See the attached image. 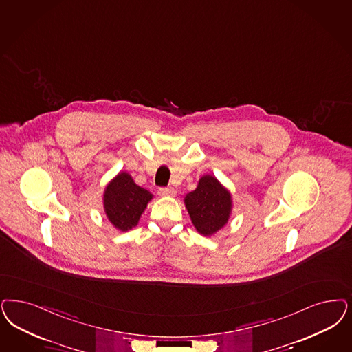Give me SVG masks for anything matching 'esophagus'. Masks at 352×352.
Returning a JSON list of instances; mask_svg holds the SVG:
<instances>
[{"label": "esophagus", "mask_w": 352, "mask_h": 352, "mask_svg": "<svg viewBox=\"0 0 352 352\" xmlns=\"http://www.w3.org/2000/svg\"><path fill=\"white\" fill-rule=\"evenodd\" d=\"M158 194L164 197H171V196H175L177 191L173 187H162L158 190Z\"/></svg>", "instance_id": "34e87169"}]
</instances>
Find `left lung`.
Masks as SVG:
<instances>
[{"instance_id":"left-lung-1","label":"left lung","mask_w":352,"mask_h":352,"mask_svg":"<svg viewBox=\"0 0 352 352\" xmlns=\"http://www.w3.org/2000/svg\"><path fill=\"white\" fill-rule=\"evenodd\" d=\"M184 206L199 234L210 236L230 219V191L213 175H203L194 191L184 196Z\"/></svg>"}]
</instances>
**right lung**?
Returning a JSON list of instances; mask_svg holds the SVG:
<instances>
[{
  "label": "right lung",
  "instance_id": "add662e5",
  "mask_svg": "<svg viewBox=\"0 0 352 352\" xmlns=\"http://www.w3.org/2000/svg\"><path fill=\"white\" fill-rule=\"evenodd\" d=\"M152 199L153 195L133 182L129 173L121 171L104 190V212L117 230H131Z\"/></svg>",
  "mask_w": 352,
  "mask_h": 352
}]
</instances>
